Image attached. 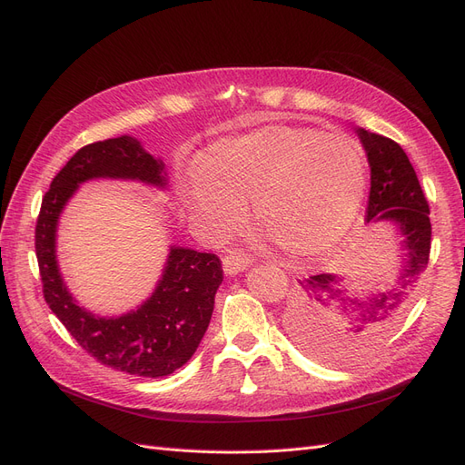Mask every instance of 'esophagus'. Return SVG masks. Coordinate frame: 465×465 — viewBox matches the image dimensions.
<instances>
[{
    "label": "esophagus",
    "mask_w": 465,
    "mask_h": 465,
    "mask_svg": "<svg viewBox=\"0 0 465 465\" xmlns=\"http://www.w3.org/2000/svg\"><path fill=\"white\" fill-rule=\"evenodd\" d=\"M250 263H252L250 258L246 254H242L241 250H231L229 254L223 258V270L227 275H236V273L244 272Z\"/></svg>",
    "instance_id": "1"
}]
</instances>
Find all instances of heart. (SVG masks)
<instances>
[{
    "instance_id": "heart-1",
    "label": "heart",
    "mask_w": 465,
    "mask_h": 465,
    "mask_svg": "<svg viewBox=\"0 0 465 465\" xmlns=\"http://www.w3.org/2000/svg\"><path fill=\"white\" fill-rule=\"evenodd\" d=\"M193 171L182 180L180 195L202 231L231 232L252 200L260 229L294 258L340 241L367 188V161L355 139L308 125L267 124L217 139Z\"/></svg>"
}]
</instances>
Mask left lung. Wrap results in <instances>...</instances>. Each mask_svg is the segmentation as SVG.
Returning a JSON list of instances; mask_svg holds the SVG:
<instances>
[{"mask_svg": "<svg viewBox=\"0 0 465 465\" xmlns=\"http://www.w3.org/2000/svg\"><path fill=\"white\" fill-rule=\"evenodd\" d=\"M371 164L367 223L390 221L403 234V272L398 287L367 299L343 297L330 273L299 279L301 291L287 316L294 340L308 353L328 362H351L382 343L396 328L420 272L429 263V202L420 190L413 164L390 137L359 128Z\"/></svg>", "mask_w": 465, "mask_h": 465, "instance_id": "8db88e82", "label": "left lung"}]
</instances>
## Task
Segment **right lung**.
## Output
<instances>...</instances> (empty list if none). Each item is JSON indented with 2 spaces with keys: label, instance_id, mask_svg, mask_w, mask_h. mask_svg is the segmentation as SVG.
<instances>
[{
  "label": "right lung",
  "instance_id": "1",
  "mask_svg": "<svg viewBox=\"0 0 465 465\" xmlns=\"http://www.w3.org/2000/svg\"><path fill=\"white\" fill-rule=\"evenodd\" d=\"M163 168V161L151 157L128 135L81 147L54 176L42 198L35 231L42 292L50 311L93 359L145 378L173 374L195 353L223 281L219 256L173 246L157 289L137 311L98 318L77 306L64 285L55 260V229L67 200L83 182L128 178L164 186Z\"/></svg>",
  "mask_w": 465,
  "mask_h": 465
}]
</instances>
